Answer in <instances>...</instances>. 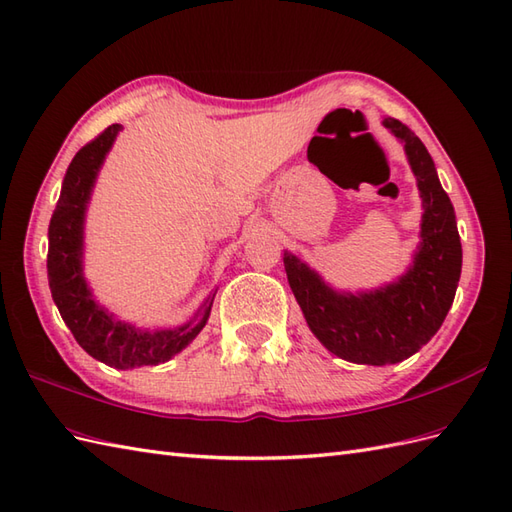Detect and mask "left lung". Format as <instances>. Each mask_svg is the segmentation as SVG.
I'll return each mask as SVG.
<instances>
[{"instance_id": "left-lung-1", "label": "left lung", "mask_w": 512, "mask_h": 512, "mask_svg": "<svg viewBox=\"0 0 512 512\" xmlns=\"http://www.w3.org/2000/svg\"><path fill=\"white\" fill-rule=\"evenodd\" d=\"M383 125L404 142L424 207L422 242L409 270L381 290L348 294L335 292L305 261L283 253L287 281L311 333L333 355L368 365L404 361L430 342L452 307L463 266L454 207L424 142L396 119H383Z\"/></svg>"}]
</instances>
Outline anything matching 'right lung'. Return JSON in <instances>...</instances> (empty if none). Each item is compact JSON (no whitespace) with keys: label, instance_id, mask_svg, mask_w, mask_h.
I'll use <instances>...</instances> for the list:
<instances>
[{"label":"right lung","instance_id":"add662e5","mask_svg":"<svg viewBox=\"0 0 512 512\" xmlns=\"http://www.w3.org/2000/svg\"><path fill=\"white\" fill-rule=\"evenodd\" d=\"M123 127L110 125L75 153L62 181V192L49 222L47 277L49 290L69 326L75 342L90 357L116 370L142 368L173 359L203 331L214 305L216 290L207 296L194 318L166 331H142L127 322L114 320L90 294L82 272L84 218L99 168Z\"/></svg>","mask_w":512,"mask_h":512}]
</instances>
